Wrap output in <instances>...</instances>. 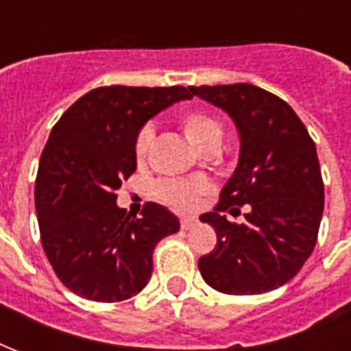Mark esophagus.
<instances>
[{"label": "esophagus", "mask_w": 351, "mask_h": 351, "mask_svg": "<svg viewBox=\"0 0 351 351\" xmlns=\"http://www.w3.org/2000/svg\"><path fill=\"white\" fill-rule=\"evenodd\" d=\"M179 224H181V228L183 230H189L196 224V219H194V217H181V219H179Z\"/></svg>", "instance_id": "34e87169"}]
</instances>
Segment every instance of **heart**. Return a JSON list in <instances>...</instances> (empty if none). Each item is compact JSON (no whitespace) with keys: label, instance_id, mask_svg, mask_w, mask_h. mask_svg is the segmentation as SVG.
<instances>
[{"label":"heart","instance_id":"heart-1","mask_svg":"<svg viewBox=\"0 0 351 351\" xmlns=\"http://www.w3.org/2000/svg\"><path fill=\"white\" fill-rule=\"evenodd\" d=\"M179 127L185 138L193 144L194 149L206 151L207 147H219L222 140V125L215 116L204 110H189L179 117ZM153 130L149 127L138 130L134 140V157L138 162H144L149 155ZM211 193V185L207 181H183V179H168L158 183L155 189L157 198L165 206L172 207L176 211H191L198 206V202Z\"/></svg>","mask_w":351,"mask_h":351}]
</instances>
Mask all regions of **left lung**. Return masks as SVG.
Masks as SVG:
<instances>
[{
  "label": "left lung",
  "mask_w": 351,
  "mask_h": 351,
  "mask_svg": "<svg viewBox=\"0 0 351 351\" xmlns=\"http://www.w3.org/2000/svg\"><path fill=\"white\" fill-rule=\"evenodd\" d=\"M191 95L228 112L241 138L239 165L202 222L217 232L198 260L202 277L228 295H254L293 278L314 250L324 213L316 145L286 101L252 84L191 86ZM245 222L235 225L224 213Z\"/></svg>",
  "instance_id": "8db88e82"
}]
</instances>
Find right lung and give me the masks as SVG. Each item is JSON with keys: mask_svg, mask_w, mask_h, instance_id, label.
<instances>
[{"mask_svg": "<svg viewBox=\"0 0 351 351\" xmlns=\"http://www.w3.org/2000/svg\"><path fill=\"white\" fill-rule=\"evenodd\" d=\"M193 95L183 86H104L80 97L53 125L35 179L40 243L69 290L99 303L136 295L153 273V250L179 221L147 202L142 217L116 204L136 170L134 140L149 117Z\"/></svg>", "mask_w": 351, "mask_h": 351, "instance_id": "obj_1", "label": "right lung"}]
</instances>
